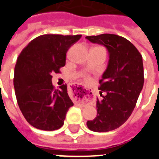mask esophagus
Returning <instances> with one entry per match:
<instances>
[{"mask_svg":"<svg viewBox=\"0 0 159 159\" xmlns=\"http://www.w3.org/2000/svg\"><path fill=\"white\" fill-rule=\"evenodd\" d=\"M73 88H75V89L78 90V91H81L82 92H85V93L88 94V95H89V94H92V91H90V90L87 89V88H83V87H81L80 85H79V84H74Z\"/></svg>","mask_w":159,"mask_h":159,"instance_id":"1","label":"esophagus"}]
</instances>
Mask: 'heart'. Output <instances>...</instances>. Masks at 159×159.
<instances>
[{
  "label": "heart",
  "mask_w": 159,
  "mask_h": 159,
  "mask_svg": "<svg viewBox=\"0 0 159 159\" xmlns=\"http://www.w3.org/2000/svg\"><path fill=\"white\" fill-rule=\"evenodd\" d=\"M85 78H86V80H89L90 79H89V77H88V76H85Z\"/></svg>",
  "instance_id": "b5f03b06"
}]
</instances>
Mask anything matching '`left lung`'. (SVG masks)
<instances>
[{"label":"left lung","mask_w":159,"mask_h":159,"mask_svg":"<svg viewBox=\"0 0 159 159\" xmlns=\"http://www.w3.org/2000/svg\"><path fill=\"white\" fill-rule=\"evenodd\" d=\"M107 49L109 61L99 80L102 99L97 98V116L87 122L95 132L119 128L131 115L144 84L143 57L133 43L115 34L86 36ZM104 91L105 96H102Z\"/></svg>","instance_id":"8db88e82"}]
</instances>
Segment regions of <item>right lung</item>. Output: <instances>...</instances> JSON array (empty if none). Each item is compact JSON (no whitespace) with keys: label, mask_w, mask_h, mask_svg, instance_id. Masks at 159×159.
Here are the masks:
<instances>
[{"label":"right lung","mask_w":159,"mask_h":159,"mask_svg":"<svg viewBox=\"0 0 159 159\" xmlns=\"http://www.w3.org/2000/svg\"><path fill=\"white\" fill-rule=\"evenodd\" d=\"M81 36L42 35L19 55L14 69L15 94L24 117L35 128L55 130L64 125L73 102L67 84L56 89L52 75L65 65L67 50Z\"/></svg>","instance_id":"1"}]
</instances>
